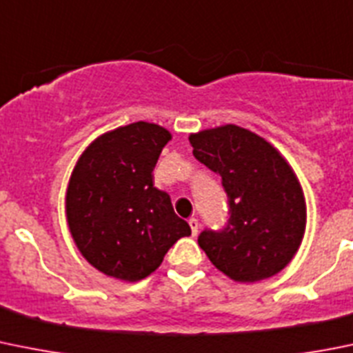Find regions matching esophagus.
<instances>
[{
  "mask_svg": "<svg viewBox=\"0 0 353 353\" xmlns=\"http://www.w3.org/2000/svg\"><path fill=\"white\" fill-rule=\"evenodd\" d=\"M188 225H190V228H192L193 235H196V233H199L200 225H199V219H196V217H192V219L188 221Z\"/></svg>",
  "mask_w": 353,
  "mask_h": 353,
  "instance_id": "34e87169",
  "label": "esophagus"
}]
</instances>
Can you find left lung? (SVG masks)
<instances>
[{
  "label": "left lung",
  "mask_w": 353,
  "mask_h": 353,
  "mask_svg": "<svg viewBox=\"0 0 353 353\" xmlns=\"http://www.w3.org/2000/svg\"><path fill=\"white\" fill-rule=\"evenodd\" d=\"M188 139L196 160L223 179L230 203L226 228L200 233L207 258L240 284L282 272L306 228L305 193L289 161L268 141L233 123Z\"/></svg>",
  "instance_id": "8db88e82"
}]
</instances>
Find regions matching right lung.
<instances>
[{
    "label": "right lung",
    "instance_id": "right-lung-1",
    "mask_svg": "<svg viewBox=\"0 0 353 353\" xmlns=\"http://www.w3.org/2000/svg\"><path fill=\"white\" fill-rule=\"evenodd\" d=\"M172 139L167 128L136 121L104 132L78 158L65 190L69 233L85 259L108 276L137 282L192 228L153 186V169Z\"/></svg>",
    "mask_w": 353,
    "mask_h": 353
}]
</instances>
